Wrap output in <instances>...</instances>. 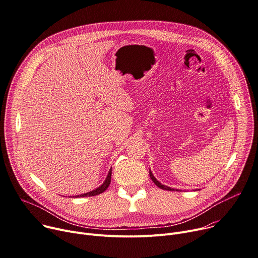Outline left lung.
I'll return each instance as SVG.
<instances>
[{"mask_svg":"<svg viewBox=\"0 0 258 258\" xmlns=\"http://www.w3.org/2000/svg\"><path fill=\"white\" fill-rule=\"evenodd\" d=\"M150 176H151V179L154 181V183H155V184H156L158 187H160V188H162V189H166V190H176V191H178V189L171 188V187H169V186H167V185H164V184H162L160 181H158V180L155 178V176L153 175V173H152L151 169H150Z\"/></svg>","mask_w":258,"mask_h":258,"instance_id":"1","label":"left lung"}]
</instances>
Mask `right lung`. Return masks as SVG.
<instances>
[{"label":"right lung","instance_id":"1","mask_svg":"<svg viewBox=\"0 0 258 258\" xmlns=\"http://www.w3.org/2000/svg\"><path fill=\"white\" fill-rule=\"evenodd\" d=\"M110 178H111V169L109 170V172L104 180V182L97 188L89 191V192H86V194H83V195H78V196H75V198H81V197H92V196H96V195H99L101 192H103L109 185L110 183Z\"/></svg>","mask_w":258,"mask_h":258}]
</instances>
